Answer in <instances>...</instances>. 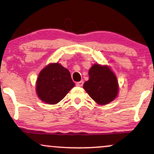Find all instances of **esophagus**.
<instances>
[{
    "label": "esophagus",
    "mask_w": 154,
    "mask_h": 154,
    "mask_svg": "<svg viewBox=\"0 0 154 154\" xmlns=\"http://www.w3.org/2000/svg\"><path fill=\"white\" fill-rule=\"evenodd\" d=\"M83 83H84V82L83 81H79V82H77V83H76V85L77 86V87H82V86L83 85Z\"/></svg>",
    "instance_id": "obj_1"
}]
</instances>
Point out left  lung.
I'll return each instance as SVG.
<instances>
[{"mask_svg": "<svg viewBox=\"0 0 154 154\" xmlns=\"http://www.w3.org/2000/svg\"><path fill=\"white\" fill-rule=\"evenodd\" d=\"M89 79L83 88L98 104L106 105L115 99L119 91L116 75L107 66L94 64L90 69Z\"/></svg>", "mask_w": 154, "mask_h": 154, "instance_id": "8db88e82", "label": "left lung"}]
</instances>
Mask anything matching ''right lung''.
Masks as SVG:
<instances>
[{
	"mask_svg": "<svg viewBox=\"0 0 154 154\" xmlns=\"http://www.w3.org/2000/svg\"><path fill=\"white\" fill-rule=\"evenodd\" d=\"M69 71L59 63H50L42 69L36 82L39 98L45 103L56 104L74 88Z\"/></svg>",
	"mask_w": 154,
	"mask_h": 154,
	"instance_id": "add662e5",
	"label": "right lung"
}]
</instances>
